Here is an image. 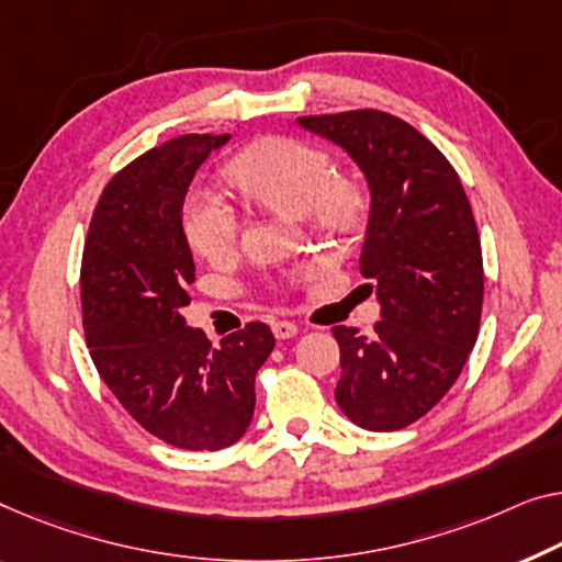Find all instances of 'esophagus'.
I'll return each instance as SVG.
<instances>
[{
    "instance_id": "esophagus-1",
    "label": "esophagus",
    "mask_w": 562,
    "mask_h": 562,
    "mask_svg": "<svg viewBox=\"0 0 562 562\" xmlns=\"http://www.w3.org/2000/svg\"><path fill=\"white\" fill-rule=\"evenodd\" d=\"M297 325L290 323V321H272V333L278 335L280 340H288V338H295L297 335Z\"/></svg>"
}]
</instances>
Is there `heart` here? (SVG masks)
<instances>
[{
    "label": "heart",
    "mask_w": 562,
    "mask_h": 562,
    "mask_svg": "<svg viewBox=\"0 0 562 562\" xmlns=\"http://www.w3.org/2000/svg\"><path fill=\"white\" fill-rule=\"evenodd\" d=\"M227 181L241 196L274 214L307 216L325 234H350L366 216V194L353 179L335 176L323 148L297 138H265L227 164ZM183 234L209 262L227 259L239 237V220L227 201L194 189L183 201Z\"/></svg>",
    "instance_id": "1"
}]
</instances>
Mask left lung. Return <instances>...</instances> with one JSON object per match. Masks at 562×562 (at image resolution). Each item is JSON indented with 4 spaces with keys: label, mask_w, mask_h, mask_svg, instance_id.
<instances>
[{
    "label": "left lung",
    "mask_w": 562,
    "mask_h": 562,
    "mask_svg": "<svg viewBox=\"0 0 562 562\" xmlns=\"http://www.w3.org/2000/svg\"><path fill=\"white\" fill-rule=\"evenodd\" d=\"M346 150L371 206L361 272L381 317L373 335L335 325L340 381L335 401L368 431H396L439 404L480 333L482 245L462 181L414 125L383 111L295 121Z\"/></svg>",
    "instance_id": "1"
}]
</instances>
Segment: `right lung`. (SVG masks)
<instances>
[{
    "instance_id": "1",
    "label": "right lung",
    "mask_w": 562,
    "mask_h": 562,
    "mask_svg": "<svg viewBox=\"0 0 562 562\" xmlns=\"http://www.w3.org/2000/svg\"><path fill=\"white\" fill-rule=\"evenodd\" d=\"M229 138H171L115 173L90 220L80 270L82 325L100 379L148 434L191 451L245 437L255 375L274 348L265 323L214 348L181 315L196 278L183 199L199 166Z\"/></svg>"
}]
</instances>
